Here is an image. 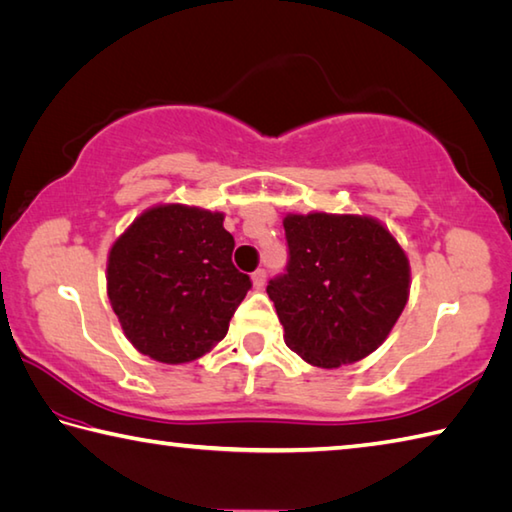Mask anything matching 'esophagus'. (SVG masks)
<instances>
[{"instance_id": "34e87169", "label": "esophagus", "mask_w": 512, "mask_h": 512, "mask_svg": "<svg viewBox=\"0 0 512 512\" xmlns=\"http://www.w3.org/2000/svg\"><path fill=\"white\" fill-rule=\"evenodd\" d=\"M265 278H267L265 269H256V272L252 274V285H254L256 289H263V285H265Z\"/></svg>"}]
</instances>
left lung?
<instances>
[{"mask_svg": "<svg viewBox=\"0 0 512 512\" xmlns=\"http://www.w3.org/2000/svg\"><path fill=\"white\" fill-rule=\"evenodd\" d=\"M287 274L269 281L283 339L316 368L372 354L410 296V260L381 220L359 214H285Z\"/></svg>", "mask_w": 512, "mask_h": 512, "instance_id": "obj_1", "label": "left lung"}]
</instances>
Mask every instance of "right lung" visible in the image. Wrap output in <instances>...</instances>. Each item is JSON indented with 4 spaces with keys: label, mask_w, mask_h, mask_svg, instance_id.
<instances>
[{
    "label": "right lung",
    "mask_w": 512,
    "mask_h": 512,
    "mask_svg": "<svg viewBox=\"0 0 512 512\" xmlns=\"http://www.w3.org/2000/svg\"><path fill=\"white\" fill-rule=\"evenodd\" d=\"M223 220V211L165 202L115 238L106 294L140 354L180 365L225 339L252 281L231 263L234 236Z\"/></svg>",
    "instance_id": "right-lung-1"
}]
</instances>
